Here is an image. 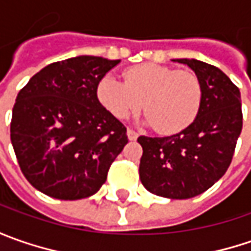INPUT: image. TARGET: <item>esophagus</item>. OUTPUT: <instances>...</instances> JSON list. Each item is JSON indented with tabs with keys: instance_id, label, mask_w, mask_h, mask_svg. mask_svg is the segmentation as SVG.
Returning a JSON list of instances; mask_svg holds the SVG:
<instances>
[{
	"instance_id": "obj_1",
	"label": "esophagus",
	"mask_w": 251,
	"mask_h": 251,
	"mask_svg": "<svg viewBox=\"0 0 251 251\" xmlns=\"http://www.w3.org/2000/svg\"><path fill=\"white\" fill-rule=\"evenodd\" d=\"M127 137H128V140L134 141V140H137L138 134H137V132H135V131H134V130H131V128H128V130H127Z\"/></svg>"
}]
</instances>
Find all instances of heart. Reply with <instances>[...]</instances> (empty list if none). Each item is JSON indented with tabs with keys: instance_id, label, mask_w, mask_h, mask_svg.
I'll return each instance as SVG.
<instances>
[{
	"instance_id": "b5f03b06",
	"label": "heart",
	"mask_w": 251,
	"mask_h": 251,
	"mask_svg": "<svg viewBox=\"0 0 251 251\" xmlns=\"http://www.w3.org/2000/svg\"><path fill=\"white\" fill-rule=\"evenodd\" d=\"M124 81L107 74L96 88L101 106L119 120L144 107L153 130L176 134L187 128L200 113L202 85L191 71L140 64L124 71Z\"/></svg>"
}]
</instances>
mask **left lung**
Here are the masks:
<instances>
[{
	"label": "left lung",
	"mask_w": 251,
	"mask_h": 251,
	"mask_svg": "<svg viewBox=\"0 0 251 251\" xmlns=\"http://www.w3.org/2000/svg\"><path fill=\"white\" fill-rule=\"evenodd\" d=\"M202 85L200 113L187 128L170 137H145L140 178L152 194L172 200L196 197L214 186L229 168L243 126L240 92L219 68L178 58Z\"/></svg>",
	"instance_id": "obj_1"
}]
</instances>
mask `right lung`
Here are the masks:
<instances>
[{
	"label": "right lung",
	"mask_w": 251,
	"mask_h": 251,
	"mask_svg": "<svg viewBox=\"0 0 251 251\" xmlns=\"http://www.w3.org/2000/svg\"><path fill=\"white\" fill-rule=\"evenodd\" d=\"M119 63L95 55L53 63L18 93L11 142L24 176L46 196H93L128 142L127 128L96 96L99 81Z\"/></svg>",
	"instance_id": "add662e5"
}]
</instances>
